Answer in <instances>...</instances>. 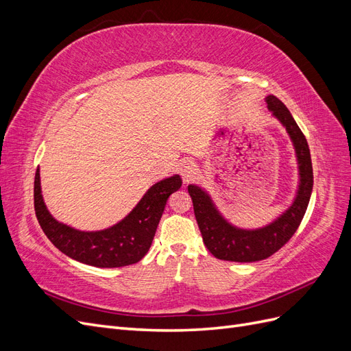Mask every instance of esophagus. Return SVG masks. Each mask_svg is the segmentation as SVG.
Segmentation results:
<instances>
[{"mask_svg":"<svg viewBox=\"0 0 351 351\" xmlns=\"http://www.w3.org/2000/svg\"><path fill=\"white\" fill-rule=\"evenodd\" d=\"M178 173H180V176L183 177L184 183H190V182H193V180L197 176V167L193 161L184 159V161L178 164Z\"/></svg>","mask_w":351,"mask_h":351,"instance_id":"esophagus-1","label":"esophagus"}]
</instances>
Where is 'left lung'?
Returning <instances> with one entry per match:
<instances>
[{
  "instance_id": "8db88e82",
  "label": "left lung",
  "mask_w": 351,
  "mask_h": 351,
  "mask_svg": "<svg viewBox=\"0 0 351 351\" xmlns=\"http://www.w3.org/2000/svg\"><path fill=\"white\" fill-rule=\"evenodd\" d=\"M268 110L272 112L289 133L293 142L299 186L291 205L269 224L261 228H239L232 226L218 210L210 195L205 189L189 184V195L193 200L195 217L205 246L215 258L231 262H256L269 258L289 241L306 214L313 189V168L309 145L300 127L297 125L289 108L274 95L265 98Z\"/></svg>"
}]
</instances>
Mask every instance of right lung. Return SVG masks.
I'll return each instance as SVG.
<instances>
[{"label": "right lung", "instance_id": "obj_1", "mask_svg": "<svg viewBox=\"0 0 351 351\" xmlns=\"http://www.w3.org/2000/svg\"><path fill=\"white\" fill-rule=\"evenodd\" d=\"M182 187L174 174L155 183L137 205L117 224L99 231H80L57 221L48 210L40 190L39 167L35 174V212L40 228L69 258L97 268H120L139 262L149 250L169 195Z\"/></svg>", "mask_w": 351, "mask_h": 351}]
</instances>
